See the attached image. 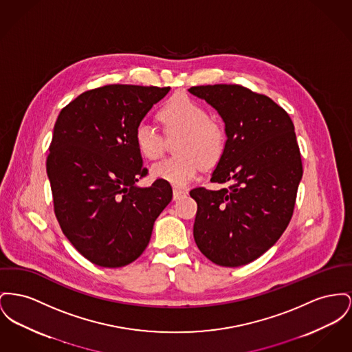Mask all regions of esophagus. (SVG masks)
<instances>
[{
    "label": "esophagus",
    "mask_w": 352,
    "mask_h": 352,
    "mask_svg": "<svg viewBox=\"0 0 352 352\" xmlns=\"http://www.w3.org/2000/svg\"><path fill=\"white\" fill-rule=\"evenodd\" d=\"M186 192L184 190H179V188H174L173 190V198L174 199H179L181 197H184Z\"/></svg>",
    "instance_id": "esophagus-1"
}]
</instances>
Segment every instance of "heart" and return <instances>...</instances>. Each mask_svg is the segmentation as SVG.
I'll list each match as a JSON object with an SVG mask.
<instances>
[{"instance_id":"1","label":"heart","mask_w":352,"mask_h":352,"mask_svg":"<svg viewBox=\"0 0 352 352\" xmlns=\"http://www.w3.org/2000/svg\"><path fill=\"white\" fill-rule=\"evenodd\" d=\"M161 121L168 137L179 134L175 144L178 155L164 158L150 167L154 178L175 187H185L195 179L201 166L215 164L225 150V133L211 121L204 104L185 94L173 97L161 110ZM134 141L147 160H155L164 148L160 130L144 120L135 126Z\"/></svg>"}]
</instances>
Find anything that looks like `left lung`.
<instances>
[{
  "instance_id": "left-lung-1",
  "label": "left lung",
  "mask_w": 352,
  "mask_h": 352,
  "mask_svg": "<svg viewBox=\"0 0 352 352\" xmlns=\"http://www.w3.org/2000/svg\"><path fill=\"white\" fill-rule=\"evenodd\" d=\"M188 91L225 122L228 140L211 182L230 185L190 191L198 205L194 239L215 265L243 266L272 248L291 221L303 175L294 124L271 98L241 85Z\"/></svg>"
}]
</instances>
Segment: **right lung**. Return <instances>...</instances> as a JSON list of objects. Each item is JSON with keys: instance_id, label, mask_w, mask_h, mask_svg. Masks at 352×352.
<instances>
[{"instance_id": "add662e5", "label": "right lung", "mask_w": 352, "mask_h": 352, "mask_svg": "<svg viewBox=\"0 0 352 352\" xmlns=\"http://www.w3.org/2000/svg\"><path fill=\"white\" fill-rule=\"evenodd\" d=\"M170 87L106 85L61 110L46 160L54 212L65 236L91 263L122 267L147 248L171 198L168 182L145 177L134 130Z\"/></svg>"}]
</instances>
